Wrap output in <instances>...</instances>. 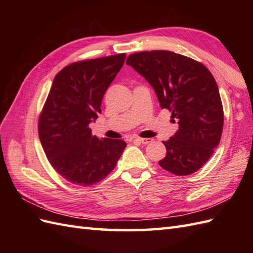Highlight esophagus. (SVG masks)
Here are the masks:
<instances>
[{
  "mask_svg": "<svg viewBox=\"0 0 253 253\" xmlns=\"http://www.w3.org/2000/svg\"><path fill=\"white\" fill-rule=\"evenodd\" d=\"M137 141H139V142H141V143H143V144H148V143H151L153 140L151 138H137L136 139Z\"/></svg>",
  "mask_w": 253,
  "mask_h": 253,
  "instance_id": "obj_1",
  "label": "esophagus"
}]
</instances>
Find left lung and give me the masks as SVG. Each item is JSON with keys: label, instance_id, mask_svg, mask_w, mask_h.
I'll return each mask as SVG.
<instances>
[{"label": "left lung", "instance_id": "left-lung-1", "mask_svg": "<svg viewBox=\"0 0 253 253\" xmlns=\"http://www.w3.org/2000/svg\"><path fill=\"white\" fill-rule=\"evenodd\" d=\"M126 64L152 85L161 107L171 112L179 126L163 141L166 157L159 162L161 168L177 176L200 169L219 144L224 124L222 100L211 72L190 57L161 50L133 53Z\"/></svg>", "mask_w": 253, "mask_h": 253}]
</instances>
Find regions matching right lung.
Here are the masks:
<instances>
[{
    "label": "right lung",
    "instance_id": "1",
    "mask_svg": "<svg viewBox=\"0 0 253 253\" xmlns=\"http://www.w3.org/2000/svg\"><path fill=\"white\" fill-rule=\"evenodd\" d=\"M125 58L122 53L75 62L53 80L38 132L52 168L74 185L98 184L114 169L127 146L121 139L92 136L89 128Z\"/></svg>",
    "mask_w": 253,
    "mask_h": 253
}]
</instances>
